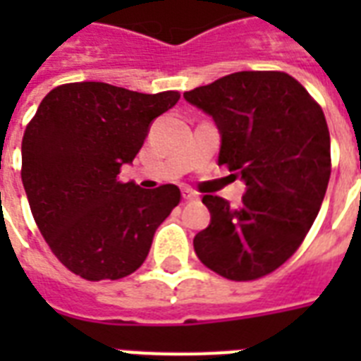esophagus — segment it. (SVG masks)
<instances>
[{
    "mask_svg": "<svg viewBox=\"0 0 361 361\" xmlns=\"http://www.w3.org/2000/svg\"><path fill=\"white\" fill-rule=\"evenodd\" d=\"M183 198L187 202H192V200H198V192L191 191V189H183Z\"/></svg>",
    "mask_w": 361,
    "mask_h": 361,
    "instance_id": "34e87169",
    "label": "esophagus"
}]
</instances>
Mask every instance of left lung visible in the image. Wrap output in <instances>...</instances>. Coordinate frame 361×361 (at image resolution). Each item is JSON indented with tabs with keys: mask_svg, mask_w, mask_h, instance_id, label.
Returning <instances> with one entry per match:
<instances>
[{
	"mask_svg": "<svg viewBox=\"0 0 361 361\" xmlns=\"http://www.w3.org/2000/svg\"><path fill=\"white\" fill-rule=\"evenodd\" d=\"M183 97L214 118L219 164L245 181L238 208L204 195L212 223L195 252L225 279H260L298 251L322 206L331 174L324 112L283 71L232 73Z\"/></svg>",
	"mask_w": 361,
	"mask_h": 361,
	"instance_id": "obj_1",
	"label": "left lung"
}]
</instances>
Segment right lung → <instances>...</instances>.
I'll return each mask as SVG.
<instances>
[{
	"instance_id": "obj_1",
	"label": "right lung",
	"mask_w": 361,
	"mask_h": 361,
	"mask_svg": "<svg viewBox=\"0 0 361 361\" xmlns=\"http://www.w3.org/2000/svg\"><path fill=\"white\" fill-rule=\"evenodd\" d=\"M178 101V92L71 82L54 87L25 127L20 174L31 214L56 258L82 279L136 271L157 226L180 204L172 183L140 189L118 180L149 123Z\"/></svg>"
}]
</instances>
